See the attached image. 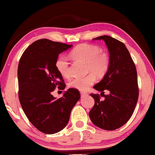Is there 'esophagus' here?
<instances>
[{
	"mask_svg": "<svg viewBox=\"0 0 155 155\" xmlns=\"http://www.w3.org/2000/svg\"><path fill=\"white\" fill-rule=\"evenodd\" d=\"M87 95H88V94H87V93H85V92H81V97H84V96H87Z\"/></svg>",
	"mask_w": 155,
	"mask_h": 155,
	"instance_id": "1",
	"label": "esophagus"
}]
</instances>
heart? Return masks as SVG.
Instances as JSON below:
<instances>
[{
    "label": "heart",
    "instance_id": "1",
    "mask_svg": "<svg viewBox=\"0 0 155 155\" xmlns=\"http://www.w3.org/2000/svg\"><path fill=\"white\" fill-rule=\"evenodd\" d=\"M73 58L87 64V72L91 73L86 77L73 78L69 83L70 87L81 91H86L95 83L96 77L103 78L108 72L110 59L106 52H102L99 47L88 44H79L70 52ZM56 68L63 77L70 76V63L66 57H59L57 59Z\"/></svg>",
    "mask_w": 155,
    "mask_h": 155
}]
</instances>
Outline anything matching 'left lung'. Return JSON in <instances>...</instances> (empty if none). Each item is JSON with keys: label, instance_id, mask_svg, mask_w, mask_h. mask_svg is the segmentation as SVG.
I'll use <instances>...</instances> for the list:
<instances>
[{"label": "left lung", "instance_id": "8db88e82", "mask_svg": "<svg viewBox=\"0 0 155 155\" xmlns=\"http://www.w3.org/2000/svg\"><path fill=\"white\" fill-rule=\"evenodd\" d=\"M93 40L104 41L109 51L110 66L103 79L94 86L95 90L101 91V96L104 99L100 101L99 94H90L95 103L89 115L96 127L114 130L125 124L134 112L139 97L137 70L122 41L108 35ZM104 90H108L110 94L104 95Z\"/></svg>", "mask_w": 155, "mask_h": 155}]
</instances>
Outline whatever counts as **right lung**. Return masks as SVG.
Masks as SVG:
<instances>
[{"label": "right lung", "mask_w": 155, "mask_h": 155, "mask_svg": "<svg viewBox=\"0 0 155 155\" xmlns=\"http://www.w3.org/2000/svg\"><path fill=\"white\" fill-rule=\"evenodd\" d=\"M72 45L41 39L28 47L18 68V97L26 116L37 129L54 134L66 127L79 91L70 88L59 99L52 95L56 87L64 90V80L56 68L59 54Z\"/></svg>", "instance_id": "right-lung-1"}]
</instances>
